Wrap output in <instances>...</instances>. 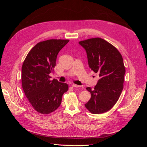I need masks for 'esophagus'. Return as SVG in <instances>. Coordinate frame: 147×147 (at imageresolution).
<instances>
[{
    "label": "esophagus",
    "instance_id": "34e87169",
    "mask_svg": "<svg viewBox=\"0 0 147 147\" xmlns=\"http://www.w3.org/2000/svg\"><path fill=\"white\" fill-rule=\"evenodd\" d=\"M72 87H74V88H80V86L77 85V84H72Z\"/></svg>",
    "mask_w": 147,
    "mask_h": 147
}]
</instances>
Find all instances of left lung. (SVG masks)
<instances>
[{
    "label": "left lung",
    "instance_id": "8db88e82",
    "mask_svg": "<svg viewBox=\"0 0 147 147\" xmlns=\"http://www.w3.org/2000/svg\"><path fill=\"white\" fill-rule=\"evenodd\" d=\"M79 44L86 52L90 68L100 77L93 90L86 88L91 99L84 106L93 114L105 113L117 103L123 91L126 70L122 56L112 44L100 38Z\"/></svg>",
    "mask_w": 147,
    "mask_h": 147
}]
</instances>
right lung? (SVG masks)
Instances as JSON below:
<instances>
[{
    "label": "right lung",
    "instance_id": "right-lung-1",
    "mask_svg": "<svg viewBox=\"0 0 147 147\" xmlns=\"http://www.w3.org/2000/svg\"><path fill=\"white\" fill-rule=\"evenodd\" d=\"M69 40L51 39L38 43L29 52L22 66L21 81L24 94L33 108L48 114L61 105L68 84L51 80L57 54Z\"/></svg>",
    "mask_w": 147,
    "mask_h": 147
}]
</instances>
